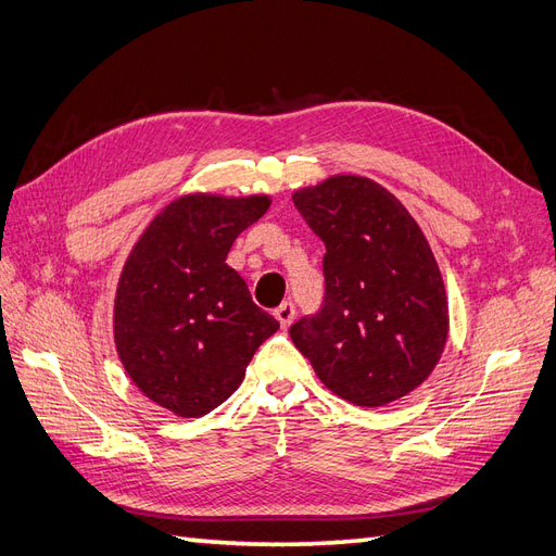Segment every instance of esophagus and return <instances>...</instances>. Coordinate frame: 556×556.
<instances>
[{
    "mask_svg": "<svg viewBox=\"0 0 556 556\" xmlns=\"http://www.w3.org/2000/svg\"><path fill=\"white\" fill-rule=\"evenodd\" d=\"M274 315H276V319H278L282 329L290 327V325L294 323V304H292V301H285V304H280V306L276 308Z\"/></svg>",
    "mask_w": 556,
    "mask_h": 556,
    "instance_id": "34e87169",
    "label": "esophagus"
}]
</instances>
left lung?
Listing matches in <instances>:
<instances>
[{"instance_id": "obj_1", "label": "left lung", "mask_w": 556, "mask_h": 556, "mask_svg": "<svg viewBox=\"0 0 556 556\" xmlns=\"http://www.w3.org/2000/svg\"><path fill=\"white\" fill-rule=\"evenodd\" d=\"M327 245L325 306L290 327L325 387L378 408L422 384L447 343L445 282L415 217L380 182L333 174L292 194Z\"/></svg>"}]
</instances>
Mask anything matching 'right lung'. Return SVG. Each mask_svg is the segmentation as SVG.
<instances>
[{"instance_id":"right-lung-1","label":"right lung","mask_w":556,"mask_h":556,"mask_svg":"<svg viewBox=\"0 0 556 556\" xmlns=\"http://www.w3.org/2000/svg\"><path fill=\"white\" fill-rule=\"evenodd\" d=\"M268 206V194L190 192L134 243L115 290L113 339L129 380L164 410L204 417L220 406L278 331L227 264L231 243Z\"/></svg>"}]
</instances>
